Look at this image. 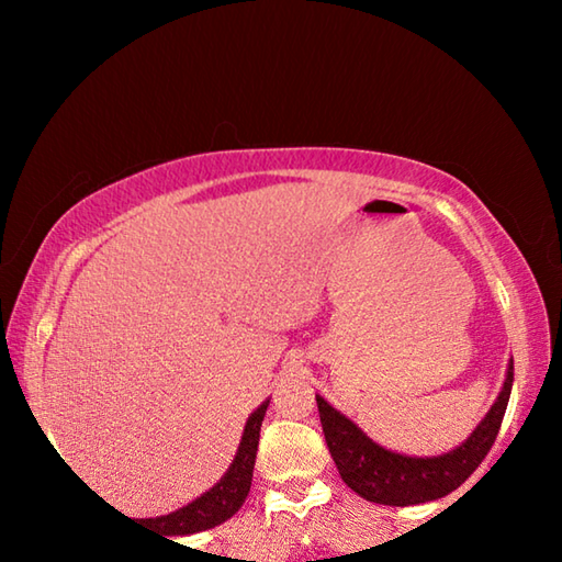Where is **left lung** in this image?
<instances>
[{"label":"left lung","instance_id":"1","mask_svg":"<svg viewBox=\"0 0 562 562\" xmlns=\"http://www.w3.org/2000/svg\"><path fill=\"white\" fill-rule=\"evenodd\" d=\"M513 386V359L506 379L473 434L456 449L439 456H406L389 451L369 439L359 426L317 394L322 431L341 481L361 498L382 506H416L449 496L486 459L496 441Z\"/></svg>","mask_w":562,"mask_h":562}]
</instances>
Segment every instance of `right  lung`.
<instances>
[{
    "label": "right lung",
    "mask_w": 562,
    "mask_h": 562,
    "mask_svg": "<svg viewBox=\"0 0 562 562\" xmlns=\"http://www.w3.org/2000/svg\"><path fill=\"white\" fill-rule=\"evenodd\" d=\"M268 406L270 398H265V402L247 416L243 439L240 446H237L231 469L223 473V479L217 481L211 491H205L201 498L188 503V506L168 513V516L146 518V522H154L156 530L166 532V536H190V532L215 528L227 518H233L245 503L247 493H250L255 456H258L260 443V426Z\"/></svg>",
    "instance_id": "add662e5"
}]
</instances>
